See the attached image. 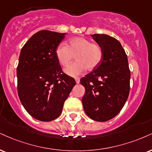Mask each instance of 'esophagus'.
Wrapping results in <instances>:
<instances>
[{
  "instance_id": "esophagus-1",
  "label": "esophagus",
  "mask_w": 152,
  "mask_h": 152,
  "mask_svg": "<svg viewBox=\"0 0 152 152\" xmlns=\"http://www.w3.org/2000/svg\"><path fill=\"white\" fill-rule=\"evenodd\" d=\"M75 81H76V83H80V78H75Z\"/></svg>"
}]
</instances>
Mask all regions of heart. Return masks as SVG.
I'll return each mask as SVG.
<instances>
[{"label": "heart", "mask_w": 152, "mask_h": 152, "mask_svg": "<svg viewBox=\"0 0 152 152\" xmlns=\"http://www.w3.org/2000/svg\"><path fill=\"white\" fill-rule=\"evenodd\" d=\"M55 54L63 66L69 65L75 56L76 61L64 69V72L70 76H78L87 69L94 70L100 65L103 56V49L100 45L82 37L71 38L68 46L64 43L59 44L56 48Z\"/></svg>", "instance_id": "heart-1"}]
</instances>
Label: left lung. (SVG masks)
Returning <instances> with one entry per match:
<instances>
[{
    "instance_id": "1",
    "label": "left lung",
    "mask_w": 152,
    "mask_h": 152,
    "mask_svg": "<svg viewBox=\"0 0 152 152\" xmlns=\"http://www.w3.org/2000/svg\"><path fill=\"white\" fill-rule=\"evenodd\" d=\"M91 37L102 47L103 56L100 65L80 81L86 89L82 103L91 119L105 122L115 117L127 101L130 71L127 54L118 40L107 34Z\"/></svg>"
}]
</instances>
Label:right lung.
I'll list each match as a JSON object with an SVG mask.
<instances>
[{
  "mask_svg": "<svg viewBox=\"0 0 152 152\" xmlns=\"http://www.w3.org/2000/svg\"><path fill=\"white\" fill-rule=\"evenodd\" d=\"M66 34L39 31L25 44L20 54L18 96L27 112L40 121H52L61 115L76 85L74 78L63 73L55 54Z\"/></svg>",
  "mask_w": 152,
  "mask_h": 152,
  "instance_id": "1",
  "label": "right lung"
}]
</instances>
